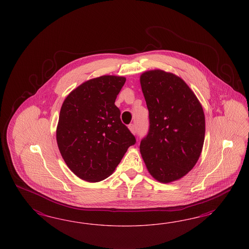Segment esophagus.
<instances>
[{
    "label": "esophagus",
    "instance_id": "1",
    "mask_svg": "<svg viewBox=\"0 0 249 249\" xmlns=\"http://www.w3.org/2000/svg\"><path fill=\"white\" fill-rule=\"evenodd\" d=\"M128 128H129V130L131 131V133H133L134 135L136 134V127L135 124H133V123H131V124H129L128 125Z\"/></svg>",
    "mask_w": 249,
    "mask_h": 249
}]
</instances>
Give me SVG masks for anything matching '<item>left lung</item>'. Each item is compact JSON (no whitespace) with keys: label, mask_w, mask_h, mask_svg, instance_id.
Listing matches in <instances>:
<instances>
[{"label":"left lung","mask_w":249,"mask_h":249,"mask_svg":"<svg viewBox=\"0 0 249 249\" xmlns=\"http://www.w3.org/2000/svg\"><path fill=\"white\" fill-rule=\"evenodd\" d=\"M150 128L140 151L151 176L168 183L195 167L204 146V109L181 77L163 70L141 75Z\"/></svg>","instance_id":"1"}]
</instances>
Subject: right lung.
<instances>
[{"label":"right lung","mask_w":249,"mask_h":249,"mask_svg":"<svg viewBox=\"0 0 249 249\" xmlns=\"http://www.w3.org/2000/svg\"><path fill=\"white\" fill-rule=\"evenodd\" d=\"M126 78L102 75L72 91L61 107L56 142L68 168L84 181L107 178L135 137L121 121L115 100Z\"/></svg>","instance_id":"add662e5"}]
</instances>
